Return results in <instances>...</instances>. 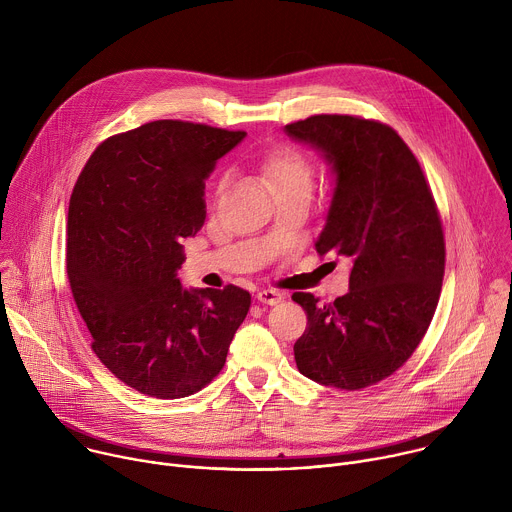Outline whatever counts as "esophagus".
Wrapping results in <instances>:
<instances>
[{
    "instance_id": "obj_1",
    "label": "esophagus",
    "mask_w": 512,
    "mask_h": 512,
    "mask_svg": "<svg viewBox=\"0 0 512 512\" xmlns=\"http://www.w3.org/2000/svg\"><path fill=\"white\" fill-rule=\"evenodd\" d=\"M255 298H257V302H261V304L275 306V304H279V302L285 298V294H281V291H277V289H259Z\"/></svg>"
}]
</instances>
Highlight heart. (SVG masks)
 <instances>
[{"instance_id":"obj_1","label":"heart","mask_w":512,"mask_h":512,"mask_svg":"<svg viewBox=\"0 0 512 512\" xmlns=\"http://www.w3.org/2000/svg\"><path fill=\"white\" fill-rule=\"evenodd\" d=\"M263 176L271 184L273 192H291V190H310L314 184L312 164L296 150H277L263 160ZM229 184V178L223 176L216 184V194L221 196Z\"/></svg>"}]
</instances>
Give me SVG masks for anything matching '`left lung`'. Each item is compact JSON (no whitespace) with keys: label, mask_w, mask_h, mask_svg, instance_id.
Returning <instances> with one entry per match:
<instances>
[{"label":"left lung","mask_w":512,"mask_h":512,"mask_svg":"<svg viewBox=\"0 0 512 512\" xmlns=\"http://www.w3.org/2000/svg\"><path fill=\"white\" fill-rule=\"evenodd\" d=\"M330 166L334 190L316 251L352 261L348 294L308 314L294 344L304 377L334 389L375 385L407 362L440 300L446 243L419 162L395 129L350 115H314L283 127Z\"/></svg>","instance_id":"obj_1"}]
</instances>
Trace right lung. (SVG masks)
I'll use <instances>...</instances> for the list:
<instances>
[{
	"instance_id": "add662e5",
	"label": "right lung",
	"mask_w": 512,
	"mask_h": 512,
	"mask_svg": "<svg viewBox=\"0 0 512 512\" xmlns=\"http://www.w3.org/2000/svg\"><path fill=\"white\" fill-rule=\"evenodd\" d=\"M245 131L152 121L103 141L68 204L66 271L93 350L125 385L182 399L208 385L249 291L186 289L182 241L204 225V180Z\"/></svg>"
}]
</instances>
